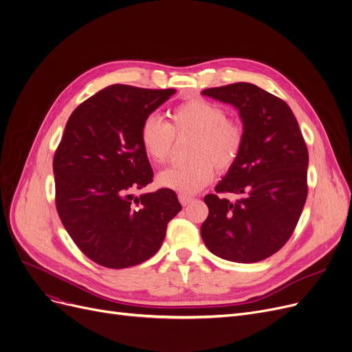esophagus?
<instances>
[{"instance_id": "34e87169", "label": "esophagus", "mask_w": 352, "mask_h": 352, "mask_svg": "<svg viewBox=\"0 0 352 352\" xmlns=\"http://www.w3.org/2000/svg\"><path fill=\"white\" fill-rule=\"evenodd\" d=\"M178 198H179V202L182 204V207H187L188 204H191V202L194 201V198L187 197V195H179Z\"/></svg>"}]
</instances>
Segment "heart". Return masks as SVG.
Instances as JSON below:
<instances>
[{
    "mask_svg": "<svg viewBox=\"0 0 352 352\" xmlns=\"http://www.w3.org/2000/svg\"><path fill=\"white\" fill-rule=\"evenodd\" d=\"M170 124L158 116H148L140 128L144 153L155 164L170 158L175 135H192L188 162L161 171L158 186L181 195H192L214 178L215 166L227 170L236 161L244 145V128L227 118L226 109L215 102L194 98L177 105Z\"/></svg>",
    "mask_w": 352,
    "mask_h": 352,
    "instance_id": "1",
    "label": "heart"
}]
</instances>
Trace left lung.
Listing matches in <instances>:
<instances>
[{"label": "left lung", "instance_id": "8db88e82", "mask_svg": "<svg viewBox=\"0 0 352 352\" xmlns=\"http://www.w3.org/2000/svg\"><path fill=\"white\" fill-rule=\"evenodd\" d=\"M202 96L238 109L244 145L215 191L201 226L207 248L223 260L251 264L284 247L302 212L308 150L285 101L250 82L208 88Z\"/></svg>", "mask_w": 352, "mask_h": 352}]
</instances>
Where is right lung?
Segmentation results:
<instances>
[{
  "instance_id": "obj_1",
  "label": "right lung",
  "mask_w": 352,
  "mask_h": 352,
  "mask_svg": "<svg viewBox=\"0 0 352 352\" xmlns=\"http://www.w3.org/2000/svg\"><path fill=\"white\" fill-rule=\"evenodd\" d=\"M174 94L173 88L109 85L67 121L52 162L55 204L72 241L102 267L128 268L151 258L182 208L173 190L134 195L154 175L141 124Z\"/></svg>"
}]
</instances>
